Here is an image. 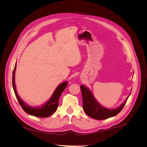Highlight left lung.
<instances>
[{"label": "left lung", "mask_w": 147, "mask_h": 147, "mask_svg": "<svg viewBox=\"0 0 147 147\" xmlns=\"http://www.w3.org/2000/svg\"><path fill=\"white\" fill-rule=\"evenodd\" d=\"M80 88L82 94L83 109L84 112L89 117L98 120L105 119L116 116L121 112L128 97L131 94L130 93L123 103L118 107L115 109H109L104 107L103 106L99 104V102L94 98L91 91L87 87L81 85Z\"/></svg>", "instance_id": "obj_1"}]
</instances>
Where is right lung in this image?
<instances>
[{
  "label": "right lung",
  "mask_w": 147,
  "mask_h": 147,
  "mask_svg": "<svg viewBox=\"0 0 147 147\" xmlns=\"http://www.w3.org/2000/svg\"><path fill=\"white\" fill-rule=\"evenodd\" d=\"M16 67V63L15 66V69L13 70V77H12V84L13 88L14 90V92L16 98L18 100V102L21 107L24 110L26 113L29 115H32L36 117L40 118H45L51 116L52 114L54 113L57 109V107L59 105V100L60 96L62 93L64 91L65 88L68 85V82H64L61 83L56 88L53 94H52L50 99H49L46 103L40 105L39 107H32L29 105L22 100L19 95L18 94L16 91V88L15 85V74Z\"/></svg>",
  "instance_id": "add662e5"
}]
</instances>
